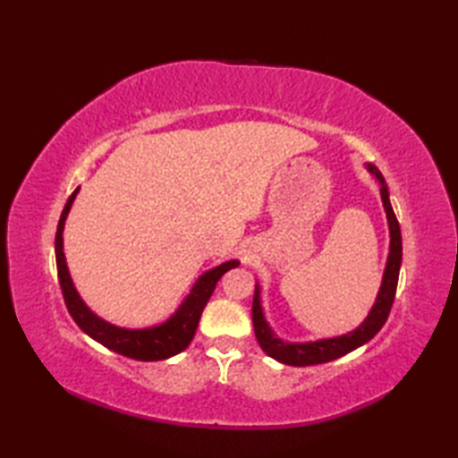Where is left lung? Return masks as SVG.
Listing matches in <instances>:
<instances>
[{
  "label": "left lung",
  "mask_w": 458,
  "mask_h": 458,
  "mask_svg": "<svg viewBox=\"0 0 458 458\" xmlns=\"http://www.w3.org/2000/svg\"><path fill=\"white\" fill-rule=\"evenodd\" d=\"M368 171L374 174V177L379 181V184H382V187H379V194H382L387 226H390V254H387L384 279H382V285H379L376 303L372 310L368 313V317L364 318V323L358 328H354L352 333H346L343 336H335V338L315 340V343H284V340L277 338L274 330H271L267 325V320L264 317V309H261V301H259V285H256L254 303H251V320H254L256 338L261 350H264L267 356L276 358L281 364L315 366V364L330 362V360H336L340 356L352 352V350H356L358 346H362L368 343V340H372L379 333V328L386 325L387 315H390L394 299H395L397 279H400V267H402V230L390 204V192H387V184L382 177V173H379L374 165H368Z\"/></svg>",
  "instance_id": "left-lung-1"
}]
</instances>
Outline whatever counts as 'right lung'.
Returning a JSON list of instances; mask_svg holds the SVG:
<instances>
[{
  "mask_svg": "<svg viewBox=\"0 0 458 458\" xmlns=\"http://www.w3.org/2000/svg\"><path fill=\"white\" fill-rule=\"evenodd\" d=\"M79 191H81V187L76 189L71 197H68V200L64 204V210L61 214V220H58L56 238H55L58 284H61L66 309H68V313H71V317L74 318V323L79 325L90 338H94L96 343L104 344L106 348H110V350H114V352H118L122 356L141 360V362H155V360H165V358H171L174 354L182 352V350L191 344L194 333H197L200 315H202L204 307H207L212 291L218 284V279L226 274L228 269L238 267L240 261L238 259L224 261V264H220L218 267H214V269L207 271V274H202L197 284L192 285L187 299H184L181 307L177 309V313L157 327L122 328V327L106 323L104 318L94 315L92 310L86 307L84 301L81 299L79 291H76L72 279H71V274H68L64 251H63L64 220L68 216V210H71Z\"/></svg>",
  "mask_w": 458,
  "mask_h": 458,
  "instance_id": "right-lung-1",
  "label": "right lung"
}]
</instances>
